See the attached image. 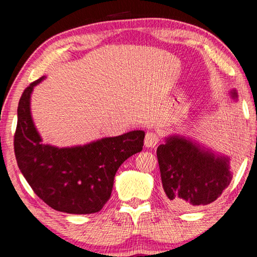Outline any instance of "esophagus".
<instances>
[{"label":"esophagus","mask_w":257,"mask_h":257,"mask_svg":"<svg viewBox=\"0 0 257 257\" xmlns=\"http://www.w3.org/2000/svg\"><path fill=\"white\" fill-rule=\"evenodd\" d=\"M159 143V137L154 132H147L145 137V146L146 147H156Z\"/></svg>","instance_id":"34e87169"}]
</instances>
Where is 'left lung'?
<instances>
[{"instance_id": "left-lung-1", "label": "left lung", "mask_w": 257, "mask_h": 257, "mask_svg": "<svg viewBox=\"0 0 257 257\" xmlns=\"http://www.w3.org/2000/svg\"><path fill=\"white\" fill-rule=\"evenodd\" d=\"M236 100V90L230 91ZM166 200L177 209H194L215 201L230 184L229 158L181 136H170L157 149Z\"/></svg>"}]
</instances>
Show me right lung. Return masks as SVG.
I'll return each mask as SVG.
<instances>
[{"label":"right lung","mask_w":257,"mask_h":257,"mask_svg":"<svg viewBox=\"0 0 257 257\" xmlns=\"http://www.w3.org/2000/svg\"><path fill=\"white\" fill-rule=\"evenodd\" d=\"M24 90L17 107L14 149L28 184L48 206L69 214H92L110 199L114 175L126 159L143 150L145 132L131 131L85 145L56 147L42 142L30 111L34 87Z\"/></svg>","instance_id":"add662e5"}]
</instances>
